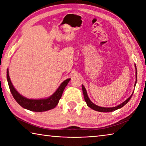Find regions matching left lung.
Returning a JSON list of instances; mask_svg holds the SVG:
<instances>
[{"label":"left lung","mask_w":146,"mask_h":146,"mask_svg":"<svg viewBox=\"0 0 146 146\" xmlns=\"http://www.w3.org/2000/svg\"><path fill=\"white\" fill-rule=\"evenodd\" d=\"M135 69H136V82L135 84V87L136 86V84H137V68H136V66H135ZM82 91H83V94H84V100L86 101V104H87L88 106H89L90 108L93 109V110L97 111H99V112H104V113L111 112V111H113L118 110V109L122 108L123 106H124L128 102H129V100L131 99V97H132L133 94V93H132V95H131L127 100H125L124 102H122V104H120V105L115 106V107H113V108H103V107H100V106L95 105V104H93L92 102H91L90 98H89V97H88L87 91H86V88H84V86L83 85H82Z\"/></svg>","instance_id":"1"}]
</instances>
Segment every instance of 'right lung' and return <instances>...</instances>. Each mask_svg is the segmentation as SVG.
<instances>
[{
    "mask_svg": "<svg viewBox=\"0 0 146 146\" xmlns=\"http://www.w3.org/2000/svg\"><path fill=\"white\" fill-rule=\"evenodd\" d=\"M7 80H8L9 88L12 95L20 106L26 110L32 111L42 112L50 110L56 107L59 102V100L60 99L64 89L68 85L71 78L66 79V80H64L52 95L47 98H43V99H28L21 95L15 89L12 84L9 76L8 70H7Z\"/></svg>",
    "mask_w": 146,
    "mask_h": 146,
    "instance_id": "right-lung-1",
    "label": "right lung"
}]
</instances>
